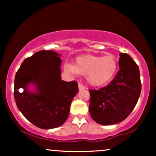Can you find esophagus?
Masks as SVG:
<instances>
[{
	"instance_id": "obj_1",
	"label": "esophagus",
	"mask_w": 156,
	"mask_h": 156,
	"mask_svg": "<svg viewBox=\"0 0 156 156\" xmlns=\"http://www.w3.org/2000/svg\"><path fill=\"white\" fill-rule=\"evenodd\" d=\"M78 89H79V90H83L85 89V87L81 83H78Z\"/></svg>"
}]
</instances>
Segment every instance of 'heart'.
Returning <instances> with one entry per match:
<instances>
[{"instance_id":"1","label":"heart","mask_w":156,"mask_h":156,"mask_svg":"<svg viewBox=\"0 0 156 156\" xmlns=\"http://www.w3.org/2000/svg\"><path fill=\"white\" fill-rule=\"evenodd\" d=\"M118 64L112 55L99 56L84 55L77 57L74 64L66 63L64 70L68 73L86 76L87 81L94 87L104 85L114 78L117 73Z\"/></svg>"}]
</instances>
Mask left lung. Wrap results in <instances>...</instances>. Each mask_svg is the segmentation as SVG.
I'll return each instance as SVG.
<instances>
[{
  "label": "left lung",
  "mask_w": 156,
  "mask_h": 156,
  "mask_svg": "<svg viewBox=\"0 0 156 156\" xmlns=\"http://www.w3.org/2000/svg\"><path fill=\"white\" fill-rule=\"evenodd\" d=\"M119 69L106 87L89 89V113L98 124L108 125L125 120L136 105L141 83L139 66L127 53H119Z\"/></svg>",
  "instance_id": "8db88e82"
}]
</instances>
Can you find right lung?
<instances>
[{
	"mask_svg": "<svg viewBox=\"0 0 156 156\" xmlns=\"http://www.w3.org/2000/svg\"><path fill=\"white\" fill-rule=\"evenodd\" d=\"M59 54L40 51L26 58L17 70L14 97L17 108L28 121L42 129L63 125L69 116L70 104L78 92V83L61 80ZM34 83L35 92L27 86Z\"/></svg>",
	"mask_w": 156,
	"mask_h": 156,
	"instance_id": "add662e5",
	"label": "right lung"
}]
</instances>
